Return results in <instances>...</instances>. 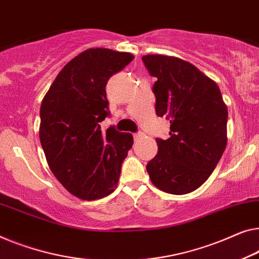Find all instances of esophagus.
<instances>
[{
  "instance_id": "esophagus-1",
  "label": "esophagus",
  "mask_w": 259,
  "mask_h": 259,
  "mask_svg": "<svg viewBox=\"0 0 259 259\" xmlns=\"http://www.w3.org/2000/svg\"><path fill=\"white\" fill-rule=\"evenodd\" d=\"M142 137H143V135H142V134H140V133H136V134H134V140H135V141H138V140H141Z\"/></svg>"
}]
</instances>
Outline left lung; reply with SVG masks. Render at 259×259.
Segmentation results:
<instances>
[{
    "label": "left lung",
    "instance_id": "left-lung-1",
    "mask_svg": "<svg viewBox=\"0 0 259 259\" xmlns=\"http://www.w3.org/2000/svg\"><path fill=\"white\" fill-rule=\"evenodd\" d=\"M142 59L157 78L156 113L171 123L167 140H156L158 152L146 171L160 191L187 194L209 178L225 152L228 109L215 81L188 61L163 55Z\"/></svg>",
    "mask_w": 259,
    "mask_h": 259
}]
</instances>
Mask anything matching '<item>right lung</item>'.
<instances>
[{
  "mask_svg": "<svg viewBox=\"0 0 259 259\" xmlns=\"http://www.w3.org/2000/svg\"><path fill=\"white\" fill-rule=\"evenodd\" d=\"M133 59L128 52L86 50L65 65L41 101L39 140L49 167L79 199L113 193L133 148L131 134L100 126L109 116L108 80Z\"/></svg>",
  "mask_w": 259,
  "mask_h": 259,
  "instance_id": "right-lung-1",
  "label": "right lung"
}]
</instances>
